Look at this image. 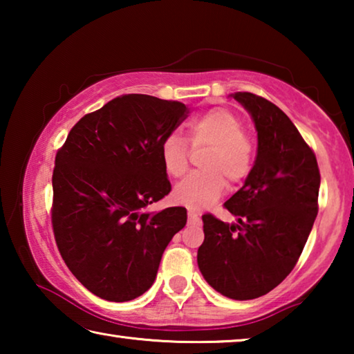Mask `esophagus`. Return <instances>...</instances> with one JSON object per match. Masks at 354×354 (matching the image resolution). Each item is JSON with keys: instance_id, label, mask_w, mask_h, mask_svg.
I'll return each instance as SVG.
<instances>
[{"instance_id": "1", "label": "esophagus", "mask_w": 354, "mask_h": 354, "mask_svg": "<svg viewBox=\"0 0 354 354\" xmlns=\"http://www.w3.org/2000/svg\"><path fill=\"white\" fill-rule=\"evenodd\" d=\"M187 215H189V221H190V223H200V215L196 214L195 211H192V209H189Z\"/></svg>"}]
</instances>
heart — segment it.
Here are the masks:
<instances>
[{
  "mask_svg": "<svg viewBox=\"0 0 354 354\" xmlns=\"http://www.w3.org/2000/svg\"><path fill=\"white\" fill-rule=\"evenodd\" d=\"M194 148H206L201 154L203 170L185 176L173 189L178 205L203 209L217 201L226 190L227 181L237 184L250 175L254 162V147L243 133V123L225 107L211 109L192 120L187 127ZM160 160L171 178L183 176L189 167V151L184 140L171 134L160 147Z\"/></svg>",
  "mask_w": 354,
  "mask_h": 354,
  "instance_id": "1",
  "label": "heart"
}]
</instances>
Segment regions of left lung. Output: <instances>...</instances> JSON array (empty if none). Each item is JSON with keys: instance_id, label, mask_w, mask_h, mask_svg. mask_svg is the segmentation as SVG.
Here are the masks:
<instances>
[{"instance_id": "obj_1", "label": "left lung", "mask_w": 354, "mask_h": 354, "mask_svg": "<svg viewBox=\"0 0 354 354\" xmlns=\"http://www.w3.org/2000/svg\"><path fill=\"white\" fill-rule=\"evenodd\" d=\"M253 118L257 153L253 169L225 207V223L203 215L200 272L232 299H253L283 283L298 261L319 212L320 171L313 149L290 118L250 92L231 95Z\"/></svg>"}]
</instances>
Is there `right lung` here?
I'll use <instances>...</instances> for the list:
<instances>
[{
	"label": "right lung",
	"mask_w": 354,
	"mask_h": 354,
	"mask_svg": "<svg viewBox=\"0 0 354 354\" xmlns=\"http://www.w3.org/2000/svg\"><path fill=\"white\" fill-rule=\"evenodd\" d=\"M187 113L179 101L122 95L84 115L57 151L53 231L70 272L93 295L122 303L145 293L185 226V207L143 209L170 194L160 147Z\"/></svg>",
	"instance_id": "right-lung-1"
}]
</instances>
